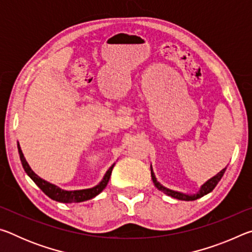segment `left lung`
I'll return each mask as SVG.
<instances>
[{
  "mask_svg": "<svg viewBox=\"0 0 252 252\" xmlns=\"http://www.w3.org/2000/svg\"><path fill=\"white\" fill-rule=\"evenodd\" d=\"M150 168H151L152 181H153V183H155V186H156L157 189L160 190L161 192H163L164 194L169 195V197L174 198V199H178V200H183V201H193V200H197L199 198L203 197V195L210 193L211 191L215 189L216 186L218 185V182L221 180V178H222V176L224 174L225 169H227V167H225L224 169L221 170L220 172L217 173L215 177L210 178L208 181L204 182L203 185L200 187L199 191H197V192H195V193H183V192H180V191L171 190V189H169V188H167V187L162 186L161 183L157 180L156 174H155V172H153L152 165H150Z\"/></svg>",
  "mask_w": 252,
  "mask_h": 252,
  "instance_id": "1",
  "label": "left lung"
}]
</instances>
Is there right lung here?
<instances>
[{"label":"right lung","mask_w":252,"mask_h":252,"mask_svg":"<svg viewBox=\"0 0 252 252\" xmlns=\"http://www.w3.org/2000/svg\"><path fill=\"white\" fill-rule=\"evenodd\" d=\"M18 150H19V155H20V159L21 162H22L23 169L24 171L27 172L28 176L32 179V180L35 182V185L40 188V189L43 191V192L48 195L49 198L52 200H55L58 202H63V203H73V202H82V201H87V200H90L92 198L96 197L97 194L101 193L102 191L105 189L106 185L110 180L111 173H112V169L114 167L113 163L111 167L109 168L108 171L105 172V174L102 178V180L97 183L95 187L93 188H89V189H82V190H63L61 188L53 185L49 181L44 180V179L40 178L37 174L33 171L30 167L29 163L25 160L24 155L22 150H21L20 143L18 142Z\"/></svg>","instance_id":"right-lung-1"}]
</instances>
